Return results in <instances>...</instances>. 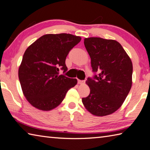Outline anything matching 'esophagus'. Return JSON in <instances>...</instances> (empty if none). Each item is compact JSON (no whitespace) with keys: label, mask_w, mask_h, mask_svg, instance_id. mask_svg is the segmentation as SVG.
<instances>
[{"label":"esophagus","mask_w":150,"mask_h":150,"mask_svg":"<svg viewBox=\"0 0 150 150\" xmlns=\"http://www.w3.org/2000/svg\"><path fill=\"white\" fill-rule=\"evenodd\" d=\"M78 83L79 84H83V83H84V82H85V81H82V80H79V79H78Z\"/></svg>","instance_id":"esophagus-1"}]
</instances>
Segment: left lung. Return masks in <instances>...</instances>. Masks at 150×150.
I'll use <instances>...</instances> for the list:
<instances>
[{"label": "left lung", "instance_id": "1", "mask_svg": "<svg viewBox=\"0 0 150 150\" xmlns=\"http://www.w3.org/2000/svg\"><path fill=\"white\" fill-rule=\"evenodd\" d=\"M84 44L95 74L86 81L91 92L83 98V103L94 115H110L121 107L131 88V59L115 40L90 37L84 39Z\"/></svg>", "mask_w": 150, "mask_h": 150}]
</instances>
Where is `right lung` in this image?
<instances>
[{
	"label": "right lung",
	"mask_w": 150,
	"mask_h": 150,
	"mask_svg": "<svg viewBox=\"0 0 150 150\" xmlns=\"http://www.w3.org/2000/svg\"><path fill=\"white\" fill-rule=\"evenodd\" d=\"M81 40L71 34H47L27 48L18 76L24 96L35 108L43 111L56 108L77 84L76 79L59 75V71H67L66 57Z\"/></svg>",
	"instance_id": "obj_1"
}]
</instances>
